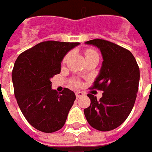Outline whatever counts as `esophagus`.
Listing matches in <instances>:
<instances>
[{
  "label": "esophagus",
  "instance_id": "obj_1",
  "mask_svg": "<svg viewBox=\"0 0 152 152\" xmlns=\"http://www.w3.org/2000/svg\"><path fill=\"white\" fill-rule=\"evenodd\" d=\"M85 94H84V92H76V97L79 99V98H81V97H83Z\"/></svg>",
  "mask_w": 152,
  "mask_h": 152
}]
</instances>
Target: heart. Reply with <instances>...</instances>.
Here are the masks:
<instances>
[{
  "label": "heart",
  "instance_id": "obj_1",
  "mask_svg": "<svg viewBox=\"0 0 152 152\" xmlns=\"http://www.w3.org/2000/svg\"><path fill=\"white\" fill-rule=\"evenodd\" d=\"M92 53H96V51H94L93 49H87L86 51V56H88V55H91ZM67 57H68V55L67 56H66V58L64 59V61H66V60L67 59ZM75 85H78V83L76 82L75 83Z\"/></svg>",
  "mask_w": 152,
  "mask_h": 152
}]
</instances>
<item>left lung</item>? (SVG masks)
<instances>
[{
	"instance_id": "1",
	"label": "left lung",
	"mask_w": 152,
	"mask_h": 152,
	"mask_svg": "<svg viewBox=\"0 0 152 152\" xmlns=\"http://www.w3.org/2000/svg\"><path fill=\"white\" fill-rule=\"evenodd\" d=\"M86 44L100 50L103 62L92 88L103 91L100 99L92 94L90 106L84 109L89 125L101 132L122 125L135 104L139 83V67L132 53L111 41L95 39Z\"/></svg>"
}]
</instances>
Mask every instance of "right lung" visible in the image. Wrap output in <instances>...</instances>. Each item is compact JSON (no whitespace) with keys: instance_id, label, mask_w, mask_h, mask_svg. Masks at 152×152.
I'll return each instance as SVG.
<instances>
[{"instance_id":"obj_1","label":"right lung","mask_w":152,"mask_h":152,"mask_svg":"<svg viewBox=\"0 0 152 152\" xmlns=\"http://www.w3.org/2000/svg\"><path fill=\"white\" fill-rule=\"evenodd\" d=\"M79 44L43 41L21 53L15 63L12 80L18 105L27 122L40 132H54L66 123L75 93L68 88L58 93L50 80L60 72L65 55Z\"/></svg>"}]
</instances>
